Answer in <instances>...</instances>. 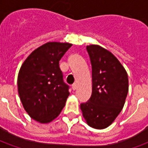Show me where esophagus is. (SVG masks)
Masks as SVG:
<instances>
[{
  "label": "esophagus",
  "mask_w": 148,
  "mask_h": 148,
  "mask_svg": "<svg viewBox=\"0 0 148 148\" xmlns=\"http://www.w3.org/2000/svg\"><path fill=\"white\" fill-rule=\"evenodd\" d=\"M71 88H72V90H77V85L76 83L73 84Z\"/></svg>",
  "instance_id": "obj_1"
}]
</instances>
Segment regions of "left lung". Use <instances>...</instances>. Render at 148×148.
Listing matches in <instances>:
<instances>
[{
  "instance_id": "obj_1",
  "label": "left lung",
  "mask_w": 148,
  "mask_h": 148,
  "mask_svg": "<svg viewBox=\"0 0 148 148\" xmlns=\"http://www.w3.org/2000/svg\"><path fill=\"white\" fill-rule=\"evenodd\" d=\"M92 66V95L80 108L90 127L103 129L114 121L124 107L128 77L124 66L108 50L87 46Z\"/></svg>"
}]
</instances>
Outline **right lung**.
Returning a JSON list of instances; mask_svg holds the SVG:
<instances>
[{
  "mask_svg": "<svg viewBox=\"0 0 148 148\" xmlns=\"http://www.w3.org/2000/svg\"><path fill=\"white\" fill-rule=\"evenodd\" d=\"M72 44L49 42L36 49L19 71L18 93L22 105L35 121L46 124L60 114L70 95L59 61Z\"/></svg>",
  "mask_w": 148,
  "mask_h": 148,
  "instance_id": "right-lung-1",
  "label": "right lung"
}]
</instances>
